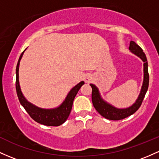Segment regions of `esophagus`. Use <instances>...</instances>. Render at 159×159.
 Here are the masks:
<instances>
[{
    "instance_id": "1",
    "label": "esophagus",
    "mask_w": 159,
    "mask_h": 159,
    "mask_svg": "<svg viewBox=\"0 0 159 159\" xmlns=\"http://www.w3.org/2000/svg\"><path fill=\"white\" fill-rule=\"evenodd\" d=\"M93 80V77L91 74H88L86 77H85V82H86V83H90Z\"/></svg>"
}]
</instances>
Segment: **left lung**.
<instances>
[{"mask_svg":"<svg viewBox=\"0 0 159 159\" xmlns=\"http://www.w3.org/2000/svg\"><path fill=\"white\" fill-rule=\"evenodd\" d=\"M129 50L131 53L139 57L143 61V81L140 93H139L138 98L135 101V102L130 106L124 108H119L111 104L108 103L106 101L102 98L98 87L94 84H90L93 93H92V101H93V106L96 109L97 111L99 113L102 117L108 120H119L126 118L129 116L132 115L140 107L145 95L148 90V81H149V76L148 73V62L146 59V56L143 52V49L139 47L134 41H130L129 46Z\"/></svg>","mask_w":159,"mask_h":159,"instance_id":"8db88e82","label":"left lung"}]
</instances>
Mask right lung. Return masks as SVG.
Returning a JSON list of instances; mask_svg holds the SVG:
<instances>
[{
	"instance_id": "right-lung-1",
	"label": "right lung",
	"mask_w": 159,
	"mask_h": 159,
	"mask_svg": "<svg viewBox=\"0 0 159 159\" xmlns=\"http://www.w3.org/2000/svg\"><path fill=\"white\" fill-rule=\"evenodd\" d=\"M25 50L26 49H25ZM24 52L22 53L19 58L16 69V89L20 104L24 107L27 113L30 114V117L39 124L45 126H54V127L61 125L65 122L69 117L71 109H72L73 102L75 96L76 95L81 86L84 84V82H80L78 84L73 87L70 91L68 93L64 102L58 107L50 109L37 107L36 105L32 104L25 98L22 93L21 89H20V82H19V67H20V61H21Z\"/></svg>"
}]
</instances>
